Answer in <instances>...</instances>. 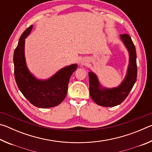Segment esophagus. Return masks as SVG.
Masks as SVG:
<instances>
[{
	"instance_id": "obj_1",
	"label": "esophagus",
	"mask_w": 152,
	"mask_h": 152,
	"mask_svg": "<svg viewBox=\"0 0 152 152\" xmlns=\"http://www.w3.org/2000/svg\"><path fill=\"white\" fill-rule=\"evenodd\" d=\"M87 62H88V61H87L86 59H82V60L80 61V64H82V66L86 65Z\"/></svg>"
}]
</instances>
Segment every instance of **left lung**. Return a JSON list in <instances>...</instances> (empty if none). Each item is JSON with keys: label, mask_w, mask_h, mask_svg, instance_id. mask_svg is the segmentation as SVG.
Wrapping results in <instances>:
<instances>
[{"label": "left lung", "mask_w": 152, "mask_h": 152, "mask_svg": "<svg viewBox=\"0 0 152 152\" xmlns=\"http://www.w3.org/2000/svg\"><path fill=\"white\" fill-rule=\"evenodd\" d=\"M120 39L129 52V60L127 74L119 86L107 88L100 84L97 76L89 72L90 95L95 103L102 107H115L120 104L127 98L132 91L137 79V54L132 38L128 34L120 35Z\"/></svg>", "instance_id": "obj_1"}]
</instances>
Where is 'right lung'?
I'll use <instances>...</instances> for the list:
<instances>
[{"instance_id": "right-lung-1", "label": "right lung", "mask_w": 152, "mask_h": 152, "mask_svg": "<svg viewBox=\"0 0 152 152\" xmlns=\"http://www.w3.org/2000/svg\"><path fill=\"white\" fill-rule=\"evenodd\" d=\"M33 27L31 25L23 33L14 51L15 80L20 91L34 106L43 109L58 106L65 99L70 78L78 66L74 64L64 67L46 80L33 76L27 68L25 56V38Z\"/></svg>"}]
</instances>
